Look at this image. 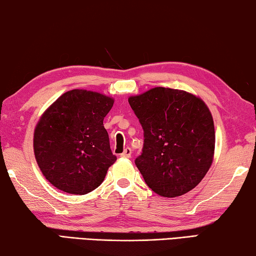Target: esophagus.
<instances>
[{"label": "esophagus", "mask_w": 256, "mask_h": 256, "mask_svg": "<svg viewBox=\"0 0 256 256\" xmlns=\"http://www.w3.org/2000/svg\"><path fill=\"white\" fill-rule=\"evenodd\" d=\"M131 154H132V150H131V149H130V148H125L123 152L120 154V157H123V158H130V157H131Z\"/></svg>", "instance_id": "obj_1"}]
</instances>
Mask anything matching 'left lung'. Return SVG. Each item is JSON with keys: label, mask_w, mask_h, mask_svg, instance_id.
Instances as JSON below:
<instances>
[{"label": "left lung", "mask_w": 256, "mask_h": 256, "mask_svg": "<svg viewBox=\"0 0 256 256\" xmlns=\"http://www.w3.org/2000/svg\"><path fill=\"white\" fill-rule=\"evenodd\" d=\"M128 102L144 132L136 164L146 185L164 198L190 192L214 162V125L206 102L184 90L162 86L128 97Z\"/></svg>", "instance_id": "8db88e82"}]
</instances>
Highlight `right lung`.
I'll list each match as a JSON object with an SVG mask.
<instances>
[{
  "label": "right lung",
  "instance_id": "1",
  "mask_svg": "<svg viewBox=\"0 0 256 256\" xmlns=\"http://www.w3.org/2000/svg\"><path fill=\"white\" fill-rule=\"evenodd\" d=\"M114 99L73 89L42 112L34 132V152L42 175L63 192L84 196L102 183L116 162L104 118Z\"/></svg>",
  "mask_w": 256,
  "mask_h": 256
}]
</instances>
